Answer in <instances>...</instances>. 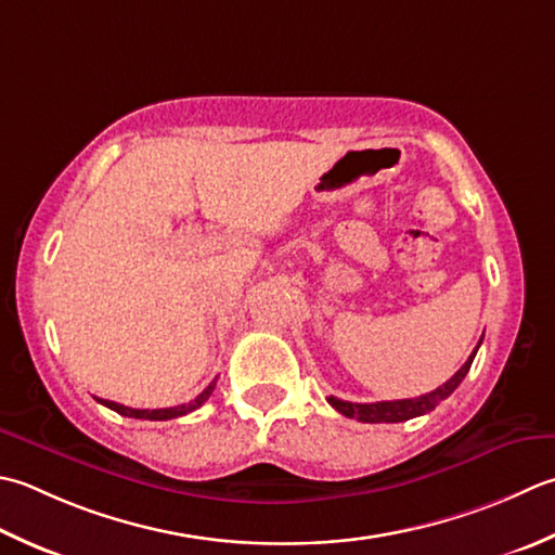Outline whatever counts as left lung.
Wrapping results in <instances>:
<instances>
[{
	"label": "left lung",
	"mask_w": 555,
	"mask_h": 555,
	"mask_svg": "<svg viewBox=\"0 0 555 555\" xmlns=\"http://www.w3.org/2000/svg\"><path fill=\"white\" fill-rule=\"evenodd\" d=\"M479 346H481V341H479ZM479 346H476L472 356L466 358V363L448 379V383L440 385L438 389H433V392H428V395H421L414 399H397V401H375V404H353V401H344L339 397H330L327 401L346 418H358L361 423H401V421L423 416V414H428V411L436 409L442 399H448L454 389L460 387L466 373H469Z\"/></svg>",
	"instance_id": "obj_1"
}]
</instances>
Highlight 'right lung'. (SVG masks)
I'll return each mask as SVG.
<instances>
[{"instance_id":"obj_1","label":"right lung","mask_w":555,"mask_h":555,"mask_svg":"<svg viewBox=\"0 0 555 555\" xmlns=\"http://www.w3.org/2000/svg\"><path fill=\"white\" fill-rule=\"evenodd\" d=\"M214 387H216V379L214 383L204 389L202 395H197L194 397L192 401H188V404H180V406H168V409H132V406H125V404H117V401H111V399H98L101 401L103 406H107V409H113V411H117L119 416H127V418H144V421H170V418H178V416H184V414H190V411H194V409H199L206 399L211 397V392H214Z\"/></svg>"}]
</instances>
